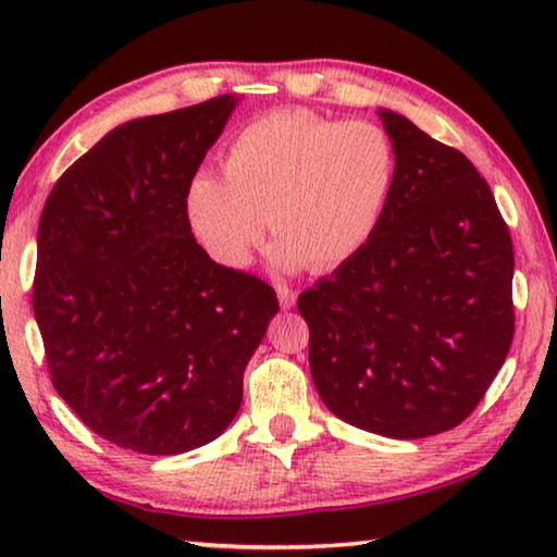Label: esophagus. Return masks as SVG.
<instances>
[{"label":"esophagus","mask_w":557,"mask_h":557,"mask_svg":"<svg viewBox=\"0 0 557 557\" xmlns=\"http://www.w3.org/2000/svg\"><path fill=\"white\" fill-rule=\"evenodd\" d=\"M277 297H280L282 309H292V307L297 305V289H292L287 285H280L277 287Z\"/></svg>","instance_id":"obj_1"}]
</instances>
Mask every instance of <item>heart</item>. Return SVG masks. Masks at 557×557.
I'll list each match as a JSON object with an SVG mask.
<instances>
[{
  "label": "heart",
  "mask_w": 557,
  "mask_h": 557,
  "mask_svg": "<svg viewBox=\"0 0 557 557\" xmlns=\"http://www.w3.org/2000/svg\"><path fill=\"white\" fill-rule=\"evenodd\" d=\"M398 174V147L379 122L272 110L231 139L223 178L209 172L191 178L186 215L223 265L250 260L268 219L282 268L326 272L373 240Z\"/></svg>",
  "instance_id": "obj_1"
}]
</instances>
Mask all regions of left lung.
Wrapping results in <instances>:
<instances>
[{"label": "left lung", "instance_id": "1", "mask_svg": "<svg viewBox=\"0 0 557 557\" xmlns=\"http://www.w3.org/2000/svg\"><path fill=\"white\" fill-rule=\"evenodd\" d=\"M398 188L373 240L297 299L319 398L395 440L465 422L513 342V243L488 184L455 147L381 110Z\"/></svg>", "mask_w": 557, "mask_h": 557}]
</instances>
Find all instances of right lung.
Wrapping results in <instances>:
<instances>
[{
    "instance_id": "obj_1",
    "label": "right lung",
    "mask_w": 557,
    "mask_h": 557,
    "mask_svg": "<svg viewBox=\"0 0 557 557\" xmlns=\"http://www.w3.org/2000/svg\"><path fill=\"white\" fill-rule=\"evenodd\" d=\"M233 106L125 122L41 211L32 301L53 388L96 435L143 455H182L231 425L280 309L265 280L206 256L186 215Z\"/></svg>"
}]
</instances>
